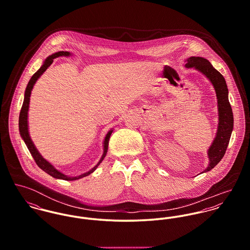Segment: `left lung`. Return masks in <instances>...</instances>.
Here are the masks:
<instances>
[{"instance_id":"8db88e82","label":"left lung","mask_w":250,"mask_h":250,"mask_svg":"<svg viewBox=\"0 0 250 250\" xmlns=\"http://www.w3.org/2000/svg\"><path fill=\"white\" fill-rule=\"evenodd\" d=\"M186 62L187 63L185 66L187 68L193 67L204 74L211 81L217 98L218 126L214 143H212L208 150L210 163L208 167L203 171L207 172L213 169L221 161L226 152L234 126L233 112L228 100V88L226 82L223 76L214 68L211 62L208 60L200 57H190Z\"/></svg>"}]
</instances>
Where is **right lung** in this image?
<instances>
[{
	"label": "right lung",
	"instance_id": "add662e5",
	"mask_svg": "<svg viewBox=\"0 0 250 250\" xmlns=\"http://www.w3.org/2000/svg\"><path fill=\"white\" fill-rule=\"evenodd\" d=\"M62 56H64V57H68L70 56V53L69 52H63V51H61V52H58V53H55L51 56H49L43 65L37 70V71L33 75V77L31 78L28 85H27V88H26V91H25V97H24V102H23V106L21 107V111H20V115H19V131H20V135L22 137V139L24 140V142L26 143L29 151L31 152L33 158L35 159L36 161V165L43 170L45 171L46 173H48L49 175H51L52 177L56 179H62V180H67V181H74V180H78V179L83 178V177H85L87 175H89L90 173H92L96 168L97 167L102 163V161L104 160L106 154L107 152V146H108V141H109V137L112 133V130L108 131L107 135H106V138L104 140V153L100 159V161L98 162V164L92 168L90 169L89 171L82 174V175H79V176H76V177H69L63 173H62L61 171H59L58 169H56L54 167V166H52L48 161H46L41 155L40 153L38 152V150L36 149V146L34 143L32 142L31 140V137H30V134H29V128H28V111H29V105H30V97H31V93H32V89L36 83V81L38 80V78L46 71V69L53 63L54 62V59L56 58H59V57H62Z\"/></svg>",
	"mask_w": 250,
	"mask_h": 250
}]
</instances>
